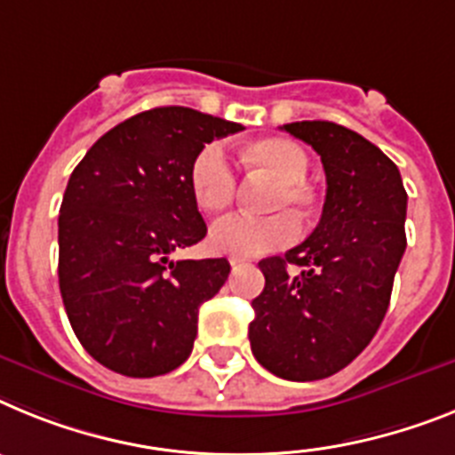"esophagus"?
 <instances>
[{"instance_id":"34e87169","label":"esophagus","mask_w":455,"mask_h":455,"mask_svg":"<svg viewBox=\"0 0 455 455\" xmlns=\"http://www.w3.org/2000/svg\"><path fill=\"white\" fill-rule=\"evenodd\" d=\"M228 263H231V267H238L240 263H243V259H238V256H231V259H228Z\"/></svg>"}]
</instances>
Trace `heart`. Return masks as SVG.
<instances>
[{"mask_svg": "<svg viewBox=\"0 0 455 455\" xmlns=\"http://www.w3.org/2000/svg\"><path fill=\"white\" fill-rule=\"evenodd\" d=\"M244 164L250 169L266 172L275 179L266 208L270 215H233L217 220L208 233V247L217 254L254 259L270 254L293 244L299 233V224L293 212L309 217L315 208V195L307 183L309 173V156L302 146L286 137H263L244 146ZM189 195L201 212L224 211L235 196L238 176L233 169L227 148L222 144H205L195 156L188 173Z\"/></svg>", "mask_w": 455, "mask_h": 455, "instance_id": "heart-1", "label": "heart"}]
</instances>
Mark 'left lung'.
<instances>
[{"label":"left lung","mask_w":455,"mask_h":455,"mask_svg":"<svg viewBox=\"0 0 455 455\" xmlns=\"http://www.w3.org/2000/svg\"><path fill=\"white\" fill-rule=\"evenodd\" d=\"M283 130L321 156L327 195L309 238L259 263L266 288L251 302L250 343L263 369L309 382L346 369L380 327L408 244V195L396 164L355 130L331 121Z\"/></svg>","instance_id":"left-lung-1"}]
</instances>
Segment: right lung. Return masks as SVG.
Here are the masks:
<instances>
[{
  "instance_id": "right-lung-1",
  "label": "right lung",
  "mask_w": 455,
  "mask_h": 455,
  "mask_svg": "<svg viewBox=\"0 0 455 455\" xmlns=\"http://www.w3.org/2000/svg\"><path fill=\"white\" fill-rule=\"evenodd\" d=\"M240 124L189 108H156L118 124L70 173L59 211V288L75 337L130 378L179 369L199 307L217 295L227 259L172 260L205 238L188 173Z\"/></svg>"
}]
</instances>
